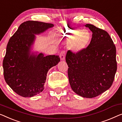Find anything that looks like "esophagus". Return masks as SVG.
I'll list each match as a JSON object with an SVG mask.
<instances>
[{
    "label": "esophagus",
    "instance_id": "esophagus-1",
    "mask_svg": "<svg viewBox=\"0 0 122 122\" xmlns=\"http://www.w3.org/2000/svg\"><path fill=\"white\" fill-rule=\"evenodd\" d=\"M65 55H66V52H65V51H61L60 52L59 56L61 60H64L65 58Z\"/></svg>",
    "mask_w": 122,
    "mask_h": 122
}]
</instances>
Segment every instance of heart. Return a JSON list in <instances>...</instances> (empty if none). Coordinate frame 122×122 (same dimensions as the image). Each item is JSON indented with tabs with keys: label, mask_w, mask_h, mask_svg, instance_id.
I'll use <instances>...</instances> for the list:
<instances>
[{
	"label": "heart",
	"mask_w": 122,
	"mask_h": 122,
	"mask_svg": "<svg viewBox=\"0 0 122 122\" xmlns=\"http://www.w3.org/2000/svg\"><path fill=\"white\" fill-rule=\"evenodd\" d=\"M62 37L67 41L73 42V47L74 49L79 50L86 45L90 39V34L87 30L74 29L64 30Z\"/></svg>",
	"instance_id": "b5f03b06"
}]
</instances>
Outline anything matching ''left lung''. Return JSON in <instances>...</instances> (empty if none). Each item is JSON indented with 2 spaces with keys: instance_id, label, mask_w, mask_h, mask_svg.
Instances as JSON below:
<instances>
[{
  "instance_id": "8db88e82",
  "label": "left lung",
  "mask_w": 122,
  "mask_h": 122,
  "mask_svg": "<svg viewBox=\"0 0 122 122\" xmlns=\"http://www.w3.org/2000/svg\"><path fill=\"white\" fill-rule=\"evenodd\" d=\"M85 26L92 33L90 43L76 54L68 50L66 61L73 91L83 97L92 98L107 90L113 82L116 49L107 32L91 24Z\"/></svg>"
}]
</instances>
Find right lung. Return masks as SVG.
<instances>
[{
	"mask_svg": "<svg viewBox=\"0 0 122 122\" xmlns=\"http://www.w3.org/2000/svg\"><path fill=\"white\" fill-rule=\"evenodd\" d=\"M54 26L35 21L22 23L10 38L3 62L5 81L18 95L32 97L44 89L46 74L60 61L59 56L32 51L36 35Z\"/></svg>",
	"mask_w": 122,
	"mask_h": 122,
	"instance_id": "obj_1",
	"label": "right lung"
}]
</instances>
